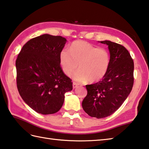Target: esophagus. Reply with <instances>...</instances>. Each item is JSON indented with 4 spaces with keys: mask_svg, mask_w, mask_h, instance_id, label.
I'll return each mask as SVG.
<instances>
[{
    "mask_svg": "<svg viewBox=\"0 0 149 149\" xmlns=\"http://www.w3.org/2000/svg\"><path fill=\"white\" fill-rule=\"evenodd\" d=\"M78 86V84L77 83H76V82L72 83V88H73V89L77 88Z\"/></svg>",
    "mask_w": 149,
    "mask_h": 149,
    "instance_id": "esophagus-1",
    "label": "esophagus"
}]
</instances>
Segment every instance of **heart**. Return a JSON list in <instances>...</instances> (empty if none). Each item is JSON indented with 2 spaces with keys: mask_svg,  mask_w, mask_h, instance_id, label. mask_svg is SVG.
<instances>
[{
  "mask_svg": "<svg viewBox=\"0 0 149 149\" xmlns=\"http://www.w3.org/2000/svg\"><path fill=\"white\" fill-rule=\"evenodd\" d=\"M60 62L65 74L71 75L80 69L73 78L78 82H97L104 77L110 63V56L106 49H99L84 41H76L70 51L63 49L60 52Z\"/></svg>",
  "mask_w": 149,
  "mask_h": 149,
  "instance_id": "obj_1",
  "label": "heart"
}]
</instances>
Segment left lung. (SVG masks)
<instances>
[{"label":"left lung","instance_id":"1","mask_svg":"<svg viewBox=\"0 0 149 149\" xmlns=\"http://www.w3.org/2000/svg\"><path fill=\"white\" fill-rule=\"evenodd\" d=\"M100 43L108 45L109 69L99 82L86 86L88 94L82 104L86 113L97 119L109 116L120 108L131 92L134 80V61L127 49L110 41Z\"/></svg>","mask_w":149,"mask_h":149}]
</instances>
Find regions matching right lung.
I'll return each mask as SVG.
<instances>
[{
  "mask_svg": "<svg viewBox=\"0 0 149 149\" xmlns=\"http://www.w3.org/2000/svg\"><path fill=\"white\" fill-rule=\"evenodd\" d=\"M67 40L60 36L43 34L31 39L17 58V86L30 107L43 115L56 113L72 82L64 73L60 52Z\"/></svg>",
  "mask_w": 149,
  "mask_h": 149,
  "instance_id": "add662e5",
  "label": "right lung"
}]
</instances>
